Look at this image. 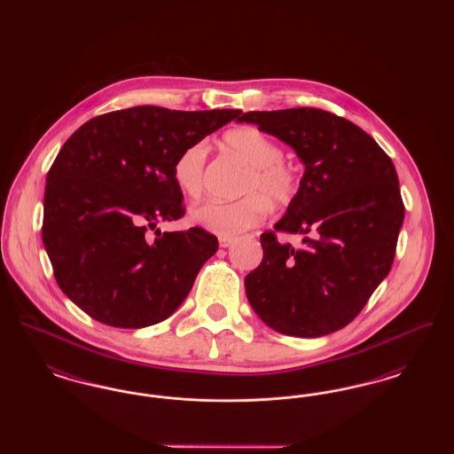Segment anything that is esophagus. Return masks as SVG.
Returning a JSON list of instances; mask_svg holds the SVG:
<instances>
[{"instance_id": "esophagus-1", "label": "esophagus", "mask_w": 454, "mask_h": 454, "mask_svg": "<svg viewBox=\"0 0 454 454\" xmlns=\"http://www.w3.org/2000/svg\"><path fill=\"white\" fill-rule=\"evenodd\" d=\"M233 241H235V238L230 237V235H221V237H219V247L226 248V247H230Z\"/></svg>"}]
</instances>
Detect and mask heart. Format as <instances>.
<instances>
[{
  "mask_svg": "<svg viewBox=\"0 0 454 454\" xmlns=\"http://www.w3.org/2000/svg\"><path fill=\"white\" fill-rule=\"evenodd\" d=\"M224 143L252 165L239 185V192L245 195L235 200H207L194 207L191 217L219 235H237L265 219L267 200L279 207L293 202L300 191V176L282 160L279 143L257 128L230 130L224 134ZM206 161V143L189 145L175 158L173 182L185 197L197 199L202 194Z\"/></svg>",
  "mask_w": 454,
  "mask_h": 454,
  "instance_id": "obj_1",
  "label": "heart"
}]
</instances>
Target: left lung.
<instances>
[{
  "instance_id": "8db88e82",
  "label": "left lung",
  "mask_w": 454,
  "mask_h": 454,
  "mask_svg": "<svg viewBox=\"0 0 454 454\" xmlns=\"http://www.w3.org/2000/svg\"><path fill=\"white\" fill-rule=\"evenodd\" d=\"M238 121L279 137L304 163L286 215L260 235L263 259L245 278L248 302L284 335L337 332L395 259L405 215L395 165L367 132L320 108L247 112ZM278 232L304 234L302 247L279 244Z\"/></svg>"
}]
</instances>
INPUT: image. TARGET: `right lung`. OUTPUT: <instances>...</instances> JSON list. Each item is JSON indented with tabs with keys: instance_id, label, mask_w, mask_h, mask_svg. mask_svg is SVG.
<instances>
[{
	"instance_id": "add662e5",
	"label": "right lung",
	"mask_w": 454,
	"mask_h": 454,
	"mask_svg": "<svg viewBox=\"0 0 454 454\" xmlns=\"http://www.w3.org/2000/svg\"><path fill=\"white\" fill-rule=\"evenodd\" d=\"M238 115L139 106L93 117L66 141L47 173L43 241L58 286L93 320L143 328L187 298L217 238L156 230L185 215L173 163Z\"/></svg>"
}]
</instances>
